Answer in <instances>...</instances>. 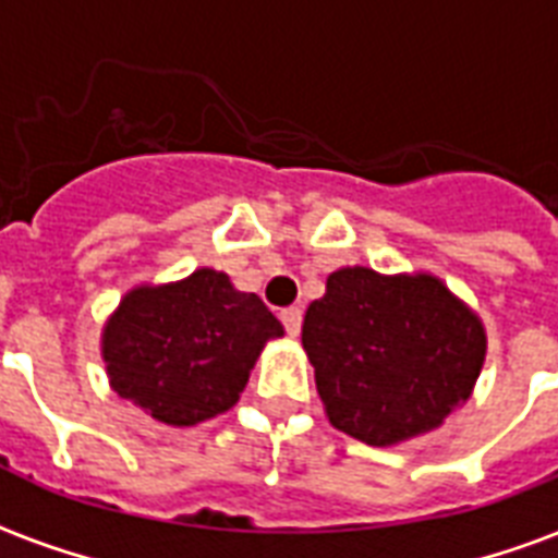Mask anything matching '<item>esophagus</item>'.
Listing matches in <instances>:
<instances>
[{
	"mask_svg": "<svg viewBox=\"0 0 558 558\" xmlns=\"http://www.w3.org/2000/svg\"><path fill=\"white\" fill-rule=\"evenodd\" d=\"M280 322H283L289 336H298V332H301V322H304L301 306H287V310H280Z\"/></svg>",
	"mask_w": 558,
	"mask_h": 558,
	"instance_id": "34e87169",
	"label": "esophagus"
}]
</instances>
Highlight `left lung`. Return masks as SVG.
Wrapping results in <instances>:
<instances>
[{
	"label": "left lung",
	"instance_id": "1",
	"mask_svg": "<svg viewBox=\"0 0 558 558\" xmlns=\"http://www.w3.org/2000/svg\"><path fill=\"white\" fill-rule=\"evenodd\" d=\"M330 423L367 446L434 432L466 402L486 356L484 324L434 275L348 266L327 278L301 330Z\"/></svg>",
	"mask_w": 558,
	"mask_h": 558
}]
</instances>
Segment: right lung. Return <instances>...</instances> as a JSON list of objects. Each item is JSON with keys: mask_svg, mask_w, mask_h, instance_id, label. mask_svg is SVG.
<instances>
[{"mask_svg": "<svg viewBox=\"0 0 558 558\" xmlns=\"http://www.w3.org/2000/svg\"><path fill=\"white\" fill-rule=\"evenodd\" d=\"M283 327L254 292L226 271L196 269L185 280L130 289L104 327L109 385L144 414L196 425L243 393L248 373Z\"/></svg>", "mask_w": 558, "mask_h": 558, "instance_id": "right-lung-1", "label": "right lung"}]
</instances>
